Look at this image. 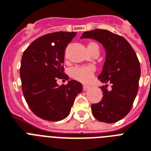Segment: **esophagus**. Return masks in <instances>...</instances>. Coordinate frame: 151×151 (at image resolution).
<instances>
[{
	"instance_id": "1",
	"label": "esophagus",
	"mask_w": 151,
	"mask_h": 151,
	"mask_svg": "<svg viewBox=\"0 0 151 151\" xmlns=\"http://www.w3.org/2000/svg\"><path fill=\"white\" fill-rule=\"evenodd\" d=\"M88 88H89V86H88V85H83V90H84V91H86V90H87Z\"/></svg>"
}]
</instances>
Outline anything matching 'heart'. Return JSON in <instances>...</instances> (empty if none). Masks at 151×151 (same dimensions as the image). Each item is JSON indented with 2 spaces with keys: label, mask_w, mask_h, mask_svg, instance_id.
<instances>
[{
  "label": "heart",
  "mask_w": 151,
  "mask_h": 151,
  "mask_svg": "<svg viewBox=\"0 0 151 151\" xmlns=\"http://www.w3.org/2000/svg\"><path fill=\"white\" fill-rule=\"evenodd\" d=\"M88 51L97 49L99 50V45L95 42H90L87 46ZM95 72L94 66H77L73 67L70 70V76L73 79L81 81V82L86 83L91 80Z\"/></svg>",
  "instance_id": "obj_1"
}]
</instances>
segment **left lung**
<instances>
[{
  "label": "left lung",
  "instance_id": "1",
  "mask_svg": "<svg viewBox=\"0 0 151 151\" xmlns=\"http://www.w3.org/2000/svg\"><path fill=\"white\" fill-rule=\"evenodd\" d=\"M81 38L96 40L106 50V61L98 77L106 85L100 87V102L91 106L92 114L99 122H118L131 110L138 92L141 70L137 55L124 37L106 29L85 32ZM108 83L111 85L110 90Z\"/></svg>",
  "mask_w": 151,
  "mask_h": 151
}]
</instances>
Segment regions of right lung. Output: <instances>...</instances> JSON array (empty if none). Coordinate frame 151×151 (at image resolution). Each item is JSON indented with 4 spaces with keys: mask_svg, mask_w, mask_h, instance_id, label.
I'll return each instance as SVG.
<instances>
[{
    "mask_svg": "<svg viewBox=\"0 0 151 151\" xmlns=\"http://www.w3.org/2000/svg\"><path fill=\"white\" fill-rule=\"evenodd\" d=\"M76 32H55L36 39L23 52L20 78L24 98L30 110L41 119L58 122L70 112L82 85L69 81L59 86L57 81L68 80L64 73L65 49Z\"/></svg>",
    "mask_w": 151,
    "mask_h": 151,
    "instance_id": "1",
    "label": "right lung"
}]
</instances>
